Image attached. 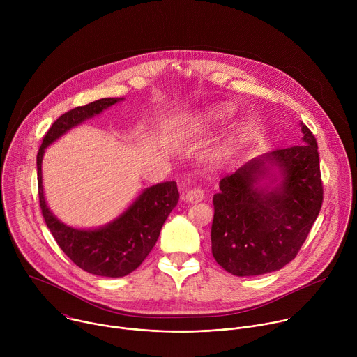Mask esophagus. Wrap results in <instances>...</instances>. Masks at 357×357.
I'll return each mask as SVG.
<instances>
[{
	"mask_svg": "<svg viewBox=\"0 0 357 357\" xmlns=\"http://www.w3.org/2000/svg\"><path fill=\"white\" fill-rule=\"evenodd\" d=\"M203 197H205V190L200 188H192L183 195V199L189 203H197V202L203 200Z\"/></svg>",
	"mask_w": 357,
	"mask_h": 357,
	"instance_id": "34e87169",
	"label": "esophagus"
}]
</instances>
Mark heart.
I'll list each match as a JSON object with an SVG mask.
<instances>
[{"label": "heart", "mask_w": 357, "mask_h": 357, "mask_svg": "<svg viewBox=\"0 0 357 357\" xmlns=\"http://www.w3.org/2000/svg\"><path fill=\"white\" fill-rule=\"evenodd\" d=\"M233 114V109L229 105H222L216 106L212 109H208L205 112H202L197 114L193 120H190V128H195L196 131H203V130H209L213 127H218L223 123H226ZM248 138V130L245 127H238L234 131L230 132L227 139L225 141L223 145V154H233V152H237L247 141Z\"/></svg>", "instance_id": "b5f03b06"}]
</instances>
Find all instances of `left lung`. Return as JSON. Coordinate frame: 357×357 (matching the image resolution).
Here are the masks:
<instances>
[{
  "label": "left lung",
  "instance_id": "obj_1",
  "mask_svg": "<svg viewBox=\"0 0 357 357\" xmlns=\"http://www.w3.org/2000/svg\"><path fill=\"white\" fill-rule=\"evenodd\" d=\"M301 130V144L254 158L219 183L212 254L233 275H261L287 266L319 215L324 188L318 144L303 123Z\"/></svg>",
  "mask_w": 357,
  "mask_h": 357
}]
</instances>
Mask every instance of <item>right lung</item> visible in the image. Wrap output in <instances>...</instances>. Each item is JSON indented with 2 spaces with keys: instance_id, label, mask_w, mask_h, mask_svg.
<instances>
[{
  "instance_id": "right-lung-1",
  "label": "right lung",
  "mask_w": 357,
  "mask_h": 357,
  "mask_svg": "<svg viewBox=\"0 0 357 357\" xmlns=\"http://www.w3.org/2000/svg\"><path fill=\"white\" fill-rule=\"evenodd\" d=\"M121 100L100 98L62 114L45 134L36 155L39 205L50 233L77 267L94 275L112 278L132 273L155 245L167 218L179 200L176 182H162L144 189L132 205L112 223L98 229L82 230L66 226L49 211L42 186V158L45 148L70 128L100 114Z\"/></svg>"
}]
</instances>
